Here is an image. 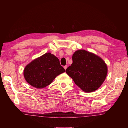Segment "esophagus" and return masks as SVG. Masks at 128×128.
Segmentation results:
<instances>
[{
	"instance_id": "obj_1",
	"label": "esophagus",
	"mask_w": 128,
	"mask_h": 128,
	"mask_svg": "<svg viewBox=\"0 0 128 128\" xmlns=\"http://www.w3.org/2000/svg\"><path fill=\"white\" fill-rule=\"evenodd\" d=\"M67 67H68V66H64V68L65 70H66V69L67 68Z\"/></svg>"
}]
</instances>
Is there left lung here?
<instances>
[{
    "label": "left lung",
    "instance_id": "8db88e82",
    "mask_svg": "<svg viewBox=\"0 0 128 128\" xmlns=\"http://www.w3.org/2000/svg\"><path fill=\"white\" fill-rule=\"evenodd\" d=\"M72 60L66 73L82 90L91 92L102 85L108 71L102 59L93 53L79 50L73 54Z\"/></svg>",
    "mask_w": 128,
    "mask_h": 128
}]
</instances>
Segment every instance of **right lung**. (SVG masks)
Returning a JSON list of instances; mask_svg holds the SVG:
<instances>
[{"label": "right lung", "instance_id": "right-lung-1", "mask_svg": "<svg viewBox=\"0 0 128 128\" xmlns=\"http://www.w3.org/2000/svg\"><path fill=\"white\" fill-rule=\"evenodd\" d=\"M65 72L59 59L48 52L34 59L24 70V76L30 85L42 88L49 85L57 76Z\"/></svg>", "mask_w": 128, "mask_h": 128}]
</instances>
